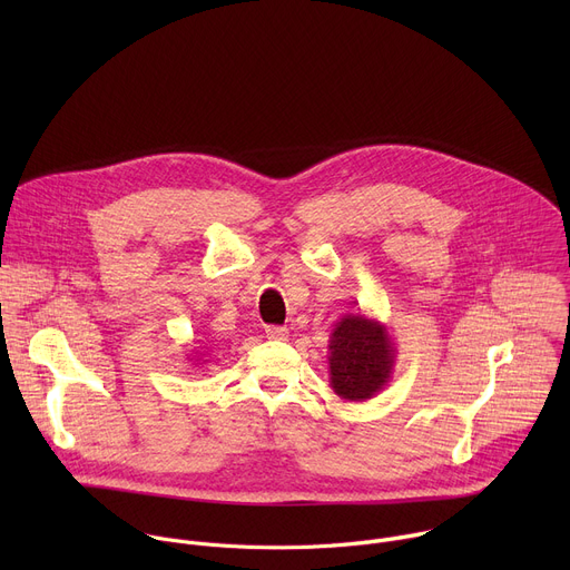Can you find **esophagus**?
<instances>
[{
	"mask_svg": "<svg viewBox=\"0 0 570 570\" xmlns=\"http://www.w3.org/2000/svg\"><path fill=\"white\" fill-rule=\"evenodd\" d=\"M266 338H271V341H286L288 338V330L286 327H266Z\"/></svg>",
	"mask_w": 570,
	"mask_h": 570,
	"instance_id": "34e87169",
	"label": "esophagus"
}]
</instances>
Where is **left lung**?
<instances>
[{"label":"left lung","instance_id":"8db88e82","mask_svg":"<svg viewBox=\"0 0 570 570\" xmlns=\"http://www.w3.org/2000/svg\"><path fill=\"white\" fill-rule=\"evenodd\" d=\"M396 361L385 324L363 313L343 315L330 336V383L345 401H367L392 379Z\"/></svg>","mask_w":570,"mask_h":570}]
</instances>
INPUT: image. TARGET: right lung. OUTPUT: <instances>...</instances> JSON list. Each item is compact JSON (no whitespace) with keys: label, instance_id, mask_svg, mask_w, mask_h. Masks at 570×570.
Masks as SVG:
<instances>
[{"label":"right lung","instance_id":"obj_1","mask_svg":"<svg viewBox=\"0 0 570 570\" xmlns=\"http://www.w3.org/2000/svg\"><path fill=\"white\" fill-rule=\"evenodd\" d=\"M189 361L194 363V365H198V367H203L205 363H207V354H203V352H198V350H194L191 352V356H189Z\"/></svg>","mask_w":570,"mask_h":570}]
</instances>
